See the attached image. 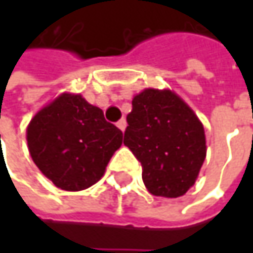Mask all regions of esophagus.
Masks as SVG:
<instances>
[{
	"mask_svg": "<svg viewBox=\"0 0 253 253\" xmlns=\"http://www.w3.org/2000/svg\"><path fill=\"white\" fill-rule=\"evenodd\" d=\"M126 126H127L126 119H122V120H119V122H117V127H119V128H120L122 131H125Z\"/></svg>",
	"mask_w": 253,
	"mask_h": 253,
	"instance_id": "34e87169",
	"label": "esophagus"
}]
</instances>
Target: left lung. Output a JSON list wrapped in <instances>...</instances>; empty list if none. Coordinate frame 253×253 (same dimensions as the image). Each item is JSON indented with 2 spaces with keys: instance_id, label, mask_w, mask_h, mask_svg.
<instances>
[{
  "instance_id": "8db88e82",
  "label": "left lung",
  "mask_w": 253,
  "mask_h": 253,
  "mask_svg": "<svg viewBox=\"0 0 253 253\" xmlns=\"http://www.w3.org/2000/svg\"><path fill=\"white\" fill-rule=\"evenodd\" d=\"M125 145L142 164L155 196L178 198L193 186L207 155L204 126L171 90L145 89L131 101Z\"/></svg>"
}]
</instances>
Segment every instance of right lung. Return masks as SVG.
<instances>
[{
	"label": "right lung",
	"mask_w": 253,
	"mask_h": 253,
	"mask_svg": "<svg viewBox=\"0 0 253 253\" xmlns=\"http://www.w3.org/2000/svg\"><path fill=\"white\" fill-rule=\"evenodd\" d=\"M122 143L123 131L80 95L58 96L27 127L33 163L63 190H83L95 184Z\"/></svg>",
	"instance_id": "right-lung-1"
}]
</instances>
